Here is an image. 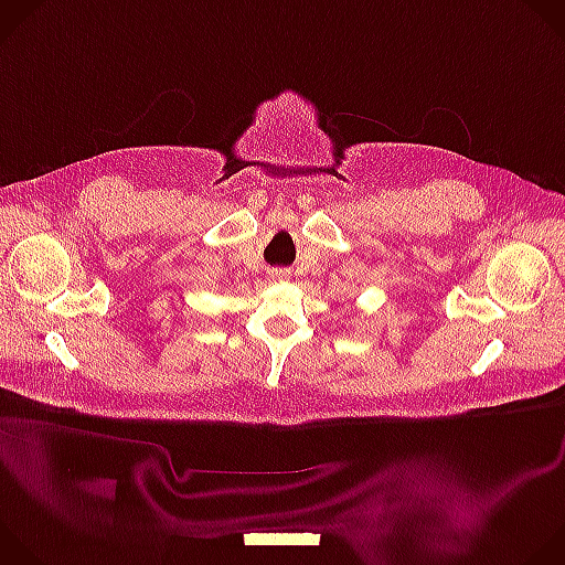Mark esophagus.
Segmentation results:
<instances>
[{
  "label": "esophagus",
  "instance_id": "obj_1",
  "mask_svg": "<svg viewBox=\"0 0 565 565\" xmlns=\"http://www.w3.org/2000/svg\"><path fill=\"white\" fill-rule=\"evenodd\" d=\"M273 279L284 281V279H288V273L286 270H273Z\"/></svg>",
  "mask_w": 565,
  "mask_h": 565
}]
</instances>
